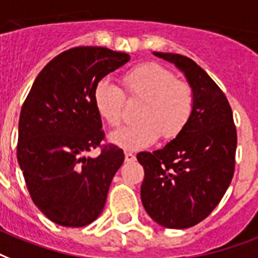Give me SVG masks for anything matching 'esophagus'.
<instances>
[{"label": "esophagus", "mask_w": 258, "mask_h": 258, "mask_svg": "<svg viewBox=\"0 0 258 258\" xmlns=\"http://www.w3.org/2000/svg\"><path fill=\"white\" fill-rule=\"evenodd\" d=\"M135 160H136L135 153H132V152H126V153H125V161L132 163V161H135Z\"/></svg>", "instance_id": "34e87169"}]
</instances>
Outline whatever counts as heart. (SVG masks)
Returning <instances> with one entry per match:
<instances>
[{
  "instance_id": "1",
  "label": "heart",
  "mask_w": 258,
  "mask_h": 258,
  "mask_svg": "<svg viewBox=\"0 0 258 258\" xmlns=\"http://www.w3.org/2000/svg\"><path fill=\"white\" fill-rule=\"evenodd\" d=\"M125 94L141 101L137 110L139 122L126 125L110 135V141L127 151L149 147L161 136L165 141L176 139L188 125L194 113V91L188 83L179 81L171 70L157 63L136 67L122 79ZM94 106L110 126L122 121L125 95L109 79L94 86Z\"/></svg>"
}]
</instances>
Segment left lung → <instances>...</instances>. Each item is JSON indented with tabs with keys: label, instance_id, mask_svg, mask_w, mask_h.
<instances>
[{
	"label": "left lung",
	"instance_id": "left-lung-1",
	"mask_svg": "<svg viewBox=\"0 0 258 258\" xmlns=\"http://www.w3.org/2000/svg\"><path fill=\"white\" fill-rule=\"evenodd\" d=\"M184 73L194 91L185 129L163 149L140 152L141 202L155 222L187 229L207 218L230 184L235 168V131L226 95L205 70L179 53L153 52Z\"/></svg>",
	"mask_w": 258,
	"mask_h": 258
}]
</instances>
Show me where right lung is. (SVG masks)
Masks as SVG:
<instances>
[{
  "label": "right lung",
  "instance_id": "obj_1",
  "mask_svg": "<svg viewBox=\"0 0 258 258\" xmlns=\"http://www.w3.org/2000/svg\"><path fill=\"white\" fill-rule=\"evenodd\" d=\"M105 47H75L59 53L33 82L19 121L17 160L39 210L67 227L101 215L109 187L125 155L105 140L94 106V86L129 61ZM101 148L93 159L85 153Z\"/></svg>",
  "mask_w": 258,
  "mask_h": 258
}]
</instances>
